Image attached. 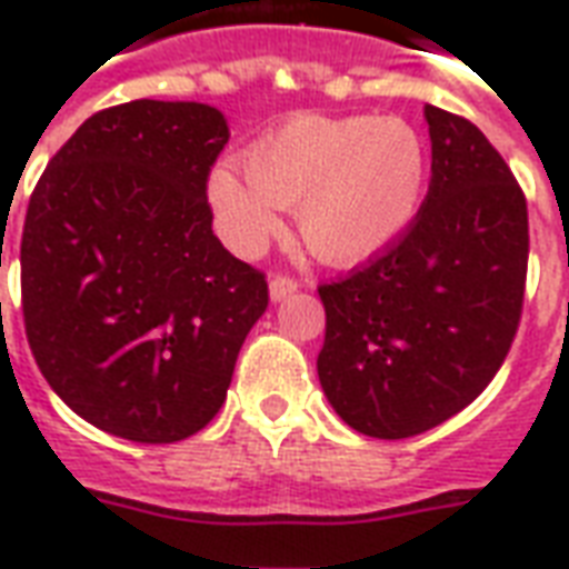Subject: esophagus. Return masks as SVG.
Returning a JSON list of instances; mask_svg holds the SVG:
<instances>
[{"label": "esophagus", "mask_w": 569, "mask_h": 569, "mask_svg": "<svg viewBox=\"0 0 569 569\" xmlns=\"http://www.w3.org/2000/svg\"><path fill=\"white\" fill-rule=\"evenodd\" d=\"M268 292H271V301H283L286 295L298 292V280H292V277L277 274L274 280L268 283Z\"/></svg>", "instance_id": "34e87169"}]
</instances>
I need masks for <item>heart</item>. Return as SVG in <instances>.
I'll list each match as a JSON object with an SVG mask.
<instances>
[{
    "label": "heart",
    "instance_id": "b5f03b06",
    "mask_svg": "<svg viewBox=\"0 0 569 569\" xmlns=\"http://www.w3.org/2000/svg\"><path fill=\"white\" fill-rule=\"evenodd\" d=\"M209 177V203L223 239L257 253L295 206L303 248L330 266H355L401 239L419 214L428 147L401 118L298 114Z\"/></svg>",
    "mask_w": 569,
    "mask_h": 569
}]
</instances>
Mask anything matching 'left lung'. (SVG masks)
Wrapping results in <instances>:
<instances>
[{
  "mask_svg": "<svg viewBox=\"0 0 569 569\" xmlns=\"http://www.w3.org/2000/svg\"><path fill=\"white\" fill-rule=\"evenodd\" d=\"M431 186L401 239L319 286V380L342 422L378 440L431 431L493 380L520 325L529 212L511 168L467 118L425 106Z\"/></svg>",
  "mask_w": 569,
  "mask_h": 569,
  "instance_id": "8db88e82",
  "label": "left lung"
}]
</instances>
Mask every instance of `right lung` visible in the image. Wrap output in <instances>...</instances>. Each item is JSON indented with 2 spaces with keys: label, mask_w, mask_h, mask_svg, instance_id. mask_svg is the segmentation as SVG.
Wrapping results in <instances>:
<instances>
[{
  "label": "right lung",
  "mask_w": 569,
  "mask_h": 569,
  "mask_svg": "<svg viewBox=\"0 0 569 569\" xmlns=\"http://www.w3.org/2000/svg\"><path fill=\"white\" fill-rule=\"evenodd\" d=\"M227 141L206 102H123L84 120L31 191L26 337L100 431L156 446L206 428L266 312V274L212 232L206 180Z\"/></svg>",
  "instance_id": "right-lung-1"
}]
</instances>
